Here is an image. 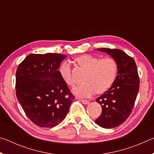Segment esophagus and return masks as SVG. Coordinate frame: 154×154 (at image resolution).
Returning <instances> with one entry per match:
<instances>
[{
  "mask_svg": "<svg viewBox=\"0 0 154 154\" xmlns=\"http://www.w3.org/2000/svg\"><path fill=\"white\" fill-rule=\"evenodd\" d=\"M81 101H82V103L83 104H84V105H88V103H89V100H85V99H80Z\"/></svg>",
  "mask_w": 154,
  "mask_h": 154,
  "instance_id": "1",
  "label": "esophagus"
}]
</instances>
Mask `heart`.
I'll list each match as a JSON object with an SVG mask.
<instances>
[{
    "label": "heart",
    "mask_w": 154,
    "mask_h": 154,
    "mask_svg": "<svg viewBox=\"0 0 154 154\" xmlns=\"http://www.w3.org/2000/svg\"><path fill=\"white\" fill-rule=\"evenodd\" d=\"M75 62L86 71L83 80L84 83L72 90L75 95L88 97L95 92L101 94L110 89L116 79L119 66L116 60L112 57L101 58L90 54H82L76 57ZM58 72L66 84L73 86L75 83L73 70L67 62L60 66Z\"/></svg>",
    "instance_id": "b5f03b06"
}]
</instances>
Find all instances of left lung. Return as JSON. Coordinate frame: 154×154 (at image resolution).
I'll return each instance as SVG.
<instances>
[{
  "mask_svg": "<svg viewBox=\"0 0 154 154\" xmlns=\"http://www.w3.org/2000/svg\"><path fill=\"white\" fill-rule=\"evenodd\" d=\"M118 62L116 79L110 89L96 98L102 113L95 122L105 128L121 125L130 116L139 90V77L134 60L119 49L100 48Z\"/></svg>",
  "mask_w": 154,
  "mask_h": 154,
  "instance_id": "obj_1",
  "label": "left lung"
}]
</instances>
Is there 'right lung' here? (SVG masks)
<instances>
[{"label": "right lung", "mask_w": 154, "mask_h": 154, "mask_svg": "<svg viewBox=\"0 0 154 154\" xmlns=\"http://www.w3.org/2000/svg\"><path fill=\"white\" fill-rule=\"evenodd\" d=\"M66 57L59 54H32L18 65L17 98L36 126L53 128L61 123L75 99L58 72Z\"/></svg>", "instance_id": "add662e5"}]
</instances>
